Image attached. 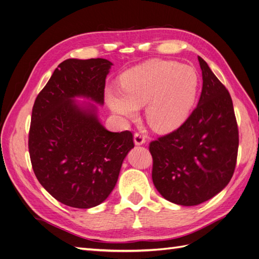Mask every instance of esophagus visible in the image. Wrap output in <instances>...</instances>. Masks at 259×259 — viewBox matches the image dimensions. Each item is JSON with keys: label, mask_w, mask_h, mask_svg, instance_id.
Here are the masks:
<instances>
[{"label": "esophagus", "mask_w": 259, "mask_h": 259, "mask_svg": "<svg viewBox=\"0 0 259 259\" xmlns=\"http://www.w3.org/2000/svg\"><path fill=\"white\" fill-rule=\"evenodd\" d=\"M134 142H135V144H136L137 146L143 145V144L146 143V136L143 135L142 133H135V135H134Z\"/></svg>", "instance_id": "esophagus-1"}]
</instances>
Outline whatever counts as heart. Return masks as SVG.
I'll return each mask as SVG.
<instances>
[{
	"instance_id": "b5f03b06",
	"label": "heart",
	"mask_w": 259,
	"mask_h": 259,
	"mask_svg": "<svg viewBox=\"0 0 259 259\" xmlns=\"http://www.w3.org/2000/svg\"><path fill=\"white\" fill-rule=\"evenodd\" d=\"M199 75L191 66L174 60L153 59L133 68L121 77L124 93L110 91L112 110L135 117L138 106L146 107L149 124L160 132L177 128L187 117L197 97Z\"/></svg>"
}]
</instances>
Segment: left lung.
Returning a JSON list of instances; mask_svg holds the SVG:
<instances>
[{
	"label": "left lung",
	"instance_id": "8db88e82",
	"mask_svg": "<svg viewBox=\"0 0 259 259\" xmlns=\"http://www.w3.org/2000/svg\"><path fill=\"white\" fill-rule=\"evenodd\" d=\"M198 59L203 86L197 108L177 130L149 144L156 190L185 206L201 204L228 185L239 148L230 94L206 62Z\"/></svg>",
	"mask_w": 259,
	"mask_h": 259
}]
</instances>
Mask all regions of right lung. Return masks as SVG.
<instances>
[{
	"label": "right lung",
	"mask_w": 259,
	"mask_h": 259,
	"mask_svg": "<svg viewBox=\"0 0 259 259\" xmlns=\"http://www.w3.org/2000/svg\"><path fill=\"white\" fill-rule=\"evenodd\" d=\"M111 65L103 58L62 61L32 108L28 147L33 171L44 189L68 206L103 203L134 148L132 132L107 131L95 107L84 109L73 100L83 96L103 105Z\"/></svg>",
	"instance_id": "obj_1"
}]
</instances>
